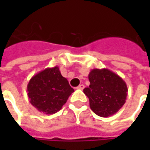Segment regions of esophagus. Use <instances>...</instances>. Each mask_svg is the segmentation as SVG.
I'll return each instance as SVG.
<instances>
[{
    "instance_id": "obj_1",
    "label": "esophagus",
    "mask_w": 150,
    "mask_h": 150,
    "mask_svg": "<svg viewBox=\"0 0 150 150\" xmlns=\"http://www.w3.org/2000/svg\"><path fill=\"white\" fill-rule=\"evenodd\" d=\"M77 88H78V89H83V88H84V85H83V84H80V85L78 86Z\"/></svg>"
}]
</instances>
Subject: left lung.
<instances>
[{"label":"left lung","instance_id":"obj_1","mask_svg":"<svg viewBox=\"0 0 150 150\" xmlns=\"http://www.w3.org/2000/svg\"><path fill=\"white\" fill-rule=\"evenodd\" d=\"M90 85L83 89L89 99L91 109L106 118L115 114L124 106L127 98L126 83L118 74L103 68H94L88 74Z\"/></svg>","mask_w":150,"mask_h":150}]
</instances>
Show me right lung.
<instances>
[{"mask_svg": "<svg viewBox=\"0 0 150 150\" xmlns=\"http://www.w3.org/2000/svg\"><path fill=\"white\" fill-rule=\"evenodd\" d=\"M26 90L32 106L46 114L58 112L74 92L57 66L47 67L34 75Z\"/></svg>", "mask_w": 150, "mask_h": 150, "instance_id": "right-lung-1", "label": "right lung"}]
</instances>
